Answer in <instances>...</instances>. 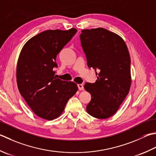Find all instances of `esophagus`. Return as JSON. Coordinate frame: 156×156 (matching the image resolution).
I'll use <instances>...</instances> for the list:
<instances>
[{
    "label": "esophagus",
    "instance_id": "34e87169",
    "mask_svg": "<svg viewBox=\"0 0 156 156\" xmlns=\"http://www.w3.org/2000/svg\"><path fill=\"white\" fill-rule=\"evenodd\" d=\"M78 89L80 90H84V86L82 84H78Z\"/></svg>",
    "mask_w": 156,
    "mask_h": 156
}]
</instances>
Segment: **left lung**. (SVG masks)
Instances as JSON below:
<instances>
[{"label":"left lung","instance_id":"8db88e82","mask_svg":"<svg viewBox=\"0 0 156 156\" xmlns=\"http://www.w3.org/2000/svg\"><path fill=\"white\" fill-rule=\"evenodd\" d=\"M87 65L97 76L94 83L87 82L85 90L91 94L87 112L93 117L105 119L114 115L129 94L130 57L123 39L109 30H83L80 35Z\"/></svg>","mask_w":156,"mask_h":156}]
</instances>
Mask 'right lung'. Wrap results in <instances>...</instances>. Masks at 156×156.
<instances>
[{
	"instance_id": "obj_1",
	"label": "right lung",
	"mask_w": 156,
	"mask_h": 156,
	"mask_svg": "<svg viewBox=\"0 0 156 156\" xmlns=\"http://www.w3.org/2000/svg\"><path fill=\"white\" fill-rule=\"evenodd\" d=\"M77 30H47L30 39L18 59V89L32 110L40 118L53 120L59 116L69 98L77 92L73 82L55 76L56 57Z\"/></svg>"
}]
</instances>
